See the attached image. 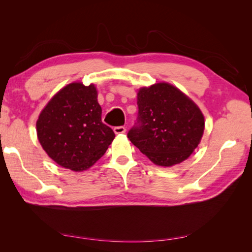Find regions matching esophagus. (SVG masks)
I'll use <instances>...</instances> for the list:
<instances>
[{
  "label": "esophagus",
  "instance_id": "obj_1",
  "mask_svg": "<svg viewBox=\"0 0 252 252\" xmlns=\"http://www.w3.org/2000/svg\"><path fill=\"white\" fill-rule=\"evenodd\" d=\"M113 131L116 134H121V133H125L126 132V128L124 126H118L113 128Z\"/></svg>",
  "mask_w": 252,
  "mask_h": 252
}]
</instances>
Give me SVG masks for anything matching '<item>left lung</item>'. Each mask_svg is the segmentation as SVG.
<instances>
[{
  "instance_id": "1",
  "label": "left lung",
  "mask_w": 252,
  "mask_h": 252,
  "mask_svg": "<svg viewBox=\"0 0 252 252\" xmlns=\"http://www.w3.org/2000/svg\"><path fill=\"white\" fill-rule=\"evenodd\" d=\"M138 119L128 139L152 163L170 167L187 159L200 144L204 116L197 105L168 83L142 87Z\"/></svg>"
}]
</instances>
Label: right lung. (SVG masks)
I'll return each instance as SVG.
<instances>
[{"label": "right lung", "mask_w": 252, "mask_h": 252, "mask_svg": "<svg viewBox=\"0 0 252 252\" xmlns=\"http://www.w3.org/2000/svg\"><path fill=\"white\" fill-rule=\"evenodd\" d=\"M36 133L48 157L73 171L93 166L116 136L102 122L96 88L80 82L53 95L36 121Z\"/></svg>", "instance_id": "1"}]
</instances>
